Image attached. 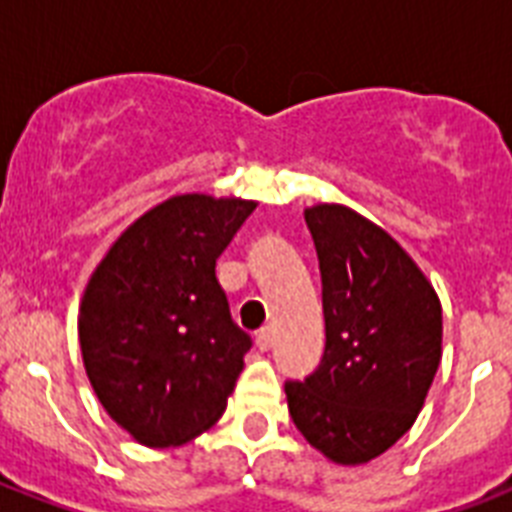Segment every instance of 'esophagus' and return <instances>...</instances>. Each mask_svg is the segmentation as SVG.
I'll use <instances>...</instances> for the list:
<instances>
[{"instance_id": "obj_1", "label": "esophagus", "mask_w": 512, "mask_h": 512, "mask_svg": "<svg viewBox=\"0 0 512 512\" xmlns=\"http://www.w3.org/2000/svg\"><path fill=\"white\" fill-rule=\"evenodd\" d=\"M255 345H257V350H271V345H273L271 329H260V332L255 335Z\"/></svg>"}]
</instances>
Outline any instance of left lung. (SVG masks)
Returning <instances> with one entry per match:
<instances>
[{
    "instance_id": "left-lung-1",
    "label": "left lung",
    "mask_w": 512,
    "mask_h": 512,
    "mask_svg": "<svg viewBox=\"0 0 512 512\" xmlns=\"http://www.w3.org/2000/svg\"><path fill=\"white\" fill-rule=\"evenodd\" d=\"M321 268L327 345L305 382H287L305 441L364 465L412 428L441 364V300L409 252L342 204L305 209Z\"/></svg>"
}]
</instances>
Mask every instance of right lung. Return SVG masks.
Wrapping results in <instances>:
<instances>
[{"label":"right lung","mask_w":512,"mask_h":512,"mask_svg":"<svg viewBox=\"0 0 512 512\" xmlns=\"http://www.w3.org/2000/svg\"><path fill=\"white\" fill-rule=\"evenodd\" d=\"M255 207L170 196L111 244L84 287V369L138 444L183 446L223 417L252 340L233 324L215 260Z\"/></svg>","instance_id":"add662e5"}]
</instances>
